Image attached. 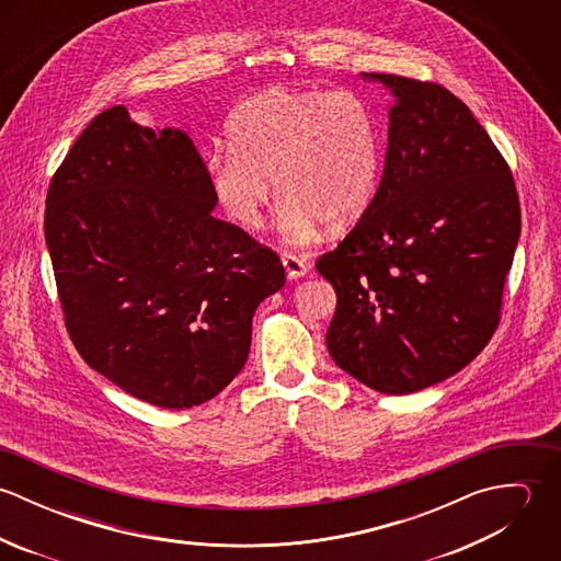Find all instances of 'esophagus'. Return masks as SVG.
<instances>
[{
	"label": "esophagus",
	"instance_id": "esophagus-1",
	"mask_svg": "<svg viewBox=\"0 0 561 561\" xmlns=\"http://www.w3.org/2000/svg\"><path fill=\"white\" fill-rule=\"evenodd\" d=\"M280 259H283V265H285L289 278H300L309 272V263L302 256L294 254V252H283Z\"/></svg>",
	"mask_w": 561,
	"mask_h": 561
}]
</instances>
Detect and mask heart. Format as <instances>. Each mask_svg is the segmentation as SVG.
<instances>
[{"label": "heart", "mask_w": 561, "mask_h": 561, "mask_svg": "<svg viewBox=\"0 0 561 561\" xmlns=\"http://www.w3.org/2000/svg\"><path fill=\"white\" fill-rule=\"evenodd\" d=\"M229 151L207 160V181L243 229L261 222L270 179L283 225L305 240L323 225L341 231L371 207L380 181V138L369 105L347 90L265 88L227 118Z\"/></svg>", "instance_id": "1"}]
</instances>
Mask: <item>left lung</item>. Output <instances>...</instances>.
Here are the masks:
<instances>
[{"label": "left lung", "mask_w": 561, "mask_h": 561, "mask_svg": "<svg viewBox=\"0 0 561 561\" xmlns=\"http://www.w3.org/2000/svg\"><path fill=\"white\" fill-rule=\"evenodd\" d=\"M365 78L398 103L371 207L316 263L336 294L325 345L358 382L408 396L458 374L492 339L520 203L507 161L454 92Z\"/></svg>", "instance_id": "left-lung-1"}]
</instances>
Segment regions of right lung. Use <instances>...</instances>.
Segmentation results:
<instances>
[{
    "label": "right lung",
    "mask_w": 561,
    "mask_h": 561,
    "mask_svg": "<svg viewBox=\"0 0 561 561\" xmlns=\"http://www.w3.org/2000/svg\"><path fill=\"white\" fill-rule=\"evenodd\" d=\"M187 134L114 105L51 176L45 240L81 358L138 400L183 410L216 398L250 352L252 316L285 285L278 254L214 218Z\"/></svg>",
    "instance_id": "right-lung-1"
}]
</instances>
